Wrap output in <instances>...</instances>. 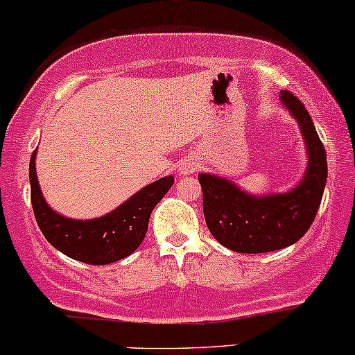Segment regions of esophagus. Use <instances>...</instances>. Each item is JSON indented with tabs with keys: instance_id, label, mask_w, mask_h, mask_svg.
Here are the masks:
<instances>
[{
	"instance_id": "obj_1",
	"label": "esophagus",
	"mask_w": 355,
	"mask_h": 355,
	"mask_svg": "<svg viewBox=\"0 0 355 355\" xmlns=\"http://www.w3.org/2000/svg\"><path fill=\"white\" fill-rule=\"evenodd\" d=\"M196 170V164L193 160H183L178 166V173L180 175H191Z\"/></svg>"
}]
</instances>
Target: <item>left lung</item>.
I'll return each instance as SVG.
<instances>
[{"label": "left lung", "mask_w": 355, "mask_h": 355, "mask_svg": "<svg viewBox=\"0 0 355 355\" xmlns=\"http://www.w3.org/2000/svg\"><path fill=\"white\" fill-rule=\"evenodd\" d=\"M279 102L297 122L306 145V172L294 189L253 195L225 177L198 175L208 230L220 245L236 253H270L294 245L313 225L322 200L327 180L324 145L309 112L294 94L281 91Z\"/></svg>", "instance_id": "8db88e82"}]
</instances>
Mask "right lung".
Segmentation results:
<instances>
[{
    "mask_svg": "<svg viewBox=\"0 0 355 355\" xmlns=\"http://www.w3.org/2000/svg\"><path fill=\"white\" fill-rule=\"evenodd\" d=\"M36 153L29 160L31 203L44 238L62 254L85 264H110L127 258L144 241L155 205L172 189V175L148 183L99 218L74 220L54 211L42 196L36 175Z\"/></svg>",
    "mask_w": 355,
    "mask_h": 355,
    "instance_id": "add662e5",
    "label": "right lung"
}]
</instances>
